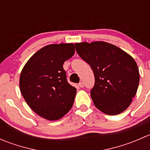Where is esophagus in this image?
I'll use <instances>...</instances> for the list:
<instances>
[{
  "instance_id": "obj_1",
  "label": "esophagus",
  "mask_w": 150,
  "mask_h": 150,
  "mask_svg": "<svg viewBox=\"0 0 150 150\" xmlns=\"http://www.w3.org/2000/svg\"><path fill=\"white\" fill-rule=\"evenodd\" d=\"M78 86H79L81 88H83L84 87V83L83 82H80L79 84H78Z\"/></svg>"
}]
</instances>
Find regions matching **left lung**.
<instances>
[{
	"mask_svg": "<svg viewBox=\"0 0 150 150\" xmlns=\"http://www.w3.org/2000/svg\"><path fill=\"white\" fill-rule=\"evenodd\" d=\"M78 55L91 67L95 83L91 96L96 108L110 115L126 110L137 93L139 72L132 57L103 41L75 43Z\"/></svg>",
	"mask_w": 150,
	"mask_h": 150,
	"instance_id": "obj_1",
	"label": "left lung"
}]
</instances>
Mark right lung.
Returning a JSON list of instances; mask_svg holds the SVG:
<instances>
[{"mask_svg": "<svg viewBox=\"0 0 150 150\" xmlns=\"http://www.w3.org/2000/svg\"><path fill=\"white\" fill-rule=\"evenodd\" d=\"M74 54L72 43L48 45L33 54L21 72L24 99L46 120H59L72 108L77 90L68 83L63 64Z\"/></svg>", "mask_w": 150, "mask_h": 150, "instance_id": "obj_1", "label": "right lung"}]
</instances>
